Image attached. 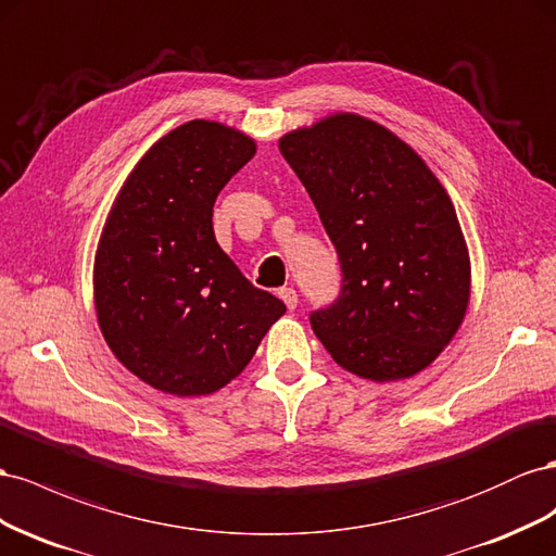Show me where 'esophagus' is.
Segmentation results:
<instances>
[{"mask_svg": "<svg viewBox=\"0 0 556 556\" xmlns=\"http://www.w3.org/2000/svg\"><path fill=\"white\" fill-rule=\"evenodd\" d=\"M279 298L283 300V303H287L289 309H295V307H298V293H295V289H291V287L279 289Z\"/></svg>", "mask_w": 556, "mask_h": 556, "instance_id": "esophagus-1", "label": "esophagus"}]
</instances>
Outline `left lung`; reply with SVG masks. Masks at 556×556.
Instances as JSON below:
<instances>
[{"instance_id":"8db88e82","label":"left lung","mask_w":556,"mask_h":556,"mask_svg":"<svg viewBox=\"0 0 556 556\" xmlns=\"http://www.w3.org/2000/svg\"><path fill=\"white\" fill-rule=\"evenodd\" d=\"M338 251L340 295L309 312L342 368L393 382L431 366L464 321L470 261L445 188L382 125L338 114L283 135Z\"/></svg>"}]
</instances>
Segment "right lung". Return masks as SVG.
I'll return each instance as SVG.
<instances>
[{"label": "right lung", "instance_id": "1", "mask_svg": "<svg viewBox=\"0 0 556 556\" xmlns=\"http://www.w3.org/2000/svg\"><path fill=\"white\" fill-rule=\"evenodd\" d=\"M253 153V139L226 125L184 123L141 157L106 218L94 258L102 336L157 391L226 387L287 312L214 237V202Z\"/></svg>", "mask_w": 556, "mask_h": 556}]
</instances>
